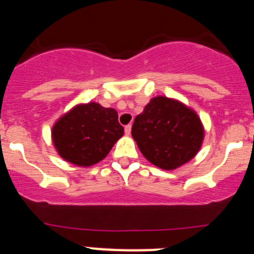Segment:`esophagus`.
<instances>
[{
	"instance_id": "34e87169",
	"label": "esophagus",
	"mask_w": 254,
	"mask_h": 254,
	"mask_svg": "<svg viewBox=\"0 0 254 254\" xmlns=\"http://www.w3.org/2000/svg\"><path fill=\"white\" fill-rule=\"evenodd\" d=\"M131 128H132L131 125H127L125 127V132H126V134H127V136H129V134H131Z\"/></svg>"
}]
</instances>
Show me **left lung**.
I'll return each instance as SVG.
<instances>
[{
	"label": "left lung",
	"instance_id": "8db88e82",
	"mask_svg": "<svg viewBox=\"0 0 254 254\" xmlns=\"http://www.w3.org/2000/svg\"><path fill=\"white\" fill-rule=\"evenodd\" d=\"M203 134L196 112L167 96L152 98L132 126V137L143 156L164 170L177 169L194 158Z\"/></svg>",
	"mask_w": 254,
	"mask_h": 254
}]
</instances>
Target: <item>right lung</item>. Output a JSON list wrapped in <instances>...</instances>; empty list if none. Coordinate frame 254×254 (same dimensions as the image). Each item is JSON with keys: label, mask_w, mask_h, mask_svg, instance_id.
I'll return each instance as SVG.
<instances>
[{"label": "right lung", "mask_w": 254, "mask_h": 254, "mask_svg": "<svg viewBox=\"0 0 254 254\" xmlns=\"http://www.w3.org/2000/svg\"><path fill=\"white\" fill-rule=\"evenodd\" d=\"M118 113L98 103L73 107L52 128V140L62 159L78 167H90L109 154L123 136Z\"/></svg>", "instance_id": "right-lung-1"}]
</instances>
